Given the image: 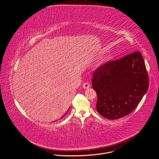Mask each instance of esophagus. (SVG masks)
Wrapping results in <instances>:
<instances>
[{"label":"esophagus","instance_id":"34e87169","mask_svg":"<svg viewBox=\"0 0 159 159\" xmlns=\"http://www.w3.org/2000/svg\"><path fill=\"white\" fill-rule=\"evenodd\" d=\"M82 86L84 89H88L90 87V84L89 83H84L82 84Z\"/></svg>","mask_w":159,"mask_h":159}]
</instances>
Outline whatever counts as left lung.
I'll return each mask as SVG.
<instances>
[{
	"label": "left lung",
	"mask_w": 159,
	"mask_h": 159,
	"mask_svg": "<svg viewBox=\"0 0 159 159\" xmlns=\"http://www.w3.org/2000/svg\"><path fill=\"white\" fill-rule=\"evenodd\" d=\"M97 111L102 116L116 120L133 112L148 88V73L140 52L109 61L93 73Z\"/></svg>",
	"instance_id": "8db88e82"
}]
</instances>
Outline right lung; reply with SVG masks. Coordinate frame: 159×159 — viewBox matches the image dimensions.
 Listing matches in <instances>:
<instances>
[{"mask_svg":"<svg viewBox=\"0 0 159 159\" xmlns=\"http://www.w3.org/2000/svg\"><path fill=\"white\" fill-rule=\"evenodd\" d=\"M68 111H69V109H68V111H66V113H65V115H64V116H65V115H66V113H67V112H68ZM62 118H63V116H62Z\"/></svg>","mask_w":159,"mask_h":159,"instance_id":"1","label":"right lung"}]
</instances>
